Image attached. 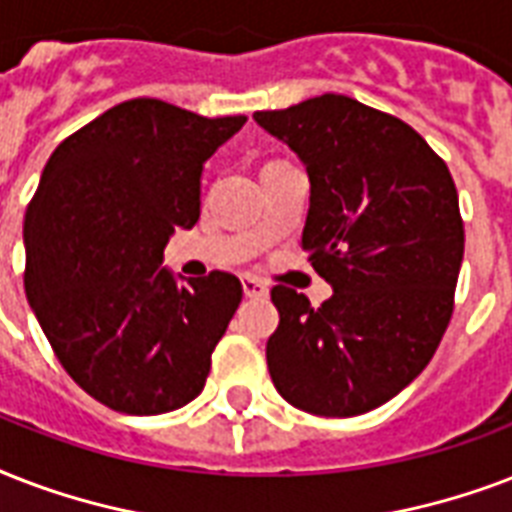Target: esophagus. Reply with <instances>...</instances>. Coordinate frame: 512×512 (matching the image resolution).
<instances>
[{
	"mask_svg": "<svg viewBox=\"0 0 512 512\" xmlns=\"http://www.w3.org/2000/svg\"><path fill=\"white\" fill-rule=\"evenodd\" d=\"M243 291L248 299H264L269 293V288L261 280H256V277H243Z\"/></svg>",
	"mask_w": 512,
	"mask_h": 512,
	"instance_id": "34e87169",
	"label": "esophagus"
}]
</instances>
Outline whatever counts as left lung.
Returning <instances> with one entry per match:
<instances>
[{"instance_id": "left-lung-1", "label": "left lung", "mask_w": 512, "mask_h": 512, "mask_svg": "<svg viewBox=\"0 0 512 512\" xmlns=\"http://www.w3.org/2000/svg\"><path fill=\"white\" fill-rule=\"evenodd\" d=\"M253 120L307 165L301 245L334 285L320 307L272 288L269 376L301 411L358 417L414 382L449 328L465 253L457 186L411 125L347 95Z\"/></svg>"}]
</instances>
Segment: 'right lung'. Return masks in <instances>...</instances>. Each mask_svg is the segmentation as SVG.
Masks as SVG:
<instances>
[{
  "label": "right lung",
  "mask_w": 512,
  "mask_h": 512,
  "mask_svg": "<svg viewBox=\"0 0 512 512\" xmlns=\"http://www.w3.org/2000/svg\"><path fill=\"white\" fill-rule=\"evenodd\" d=\"M245 114L200 117L133 98L63 138L23 221V285L66 374L98 403L168 414L205 387L243 301L229 272L176 283L173 227L200 219V176Z\"/></svg>",
  "instance_id": "obj_1"
}]
</instances>
